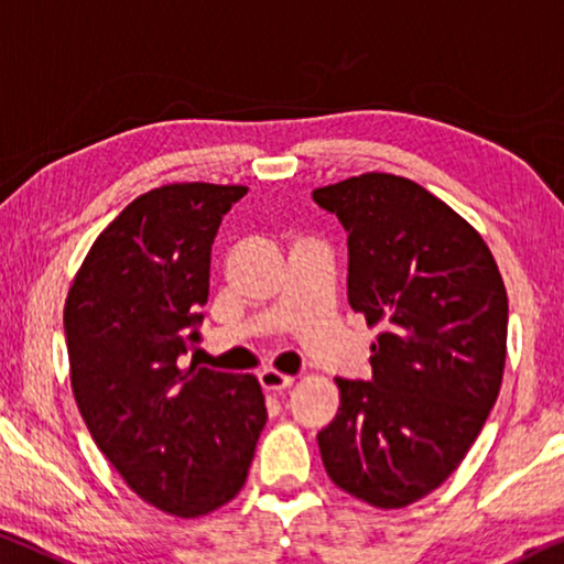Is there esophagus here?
I'll list each match as a JSON object with an SVG mask.
<instances>
[{
    "label": "esophagus",
    "mask_w": 564,
    "mask_h": 564,
    "mask_svg": "<svg viewBox=\"0 0 564 564\" xmlns=\"http://www.w3.org/2000/svg\"><path fill=\"white\" fill-rule=\"evenodd\" d=\"M259 383H262L264 391L276 393V391H284V388H290L294 383V378L284 376L280 370H264L259 372Z\"/></svg>",
    "instance_id": "obj_1"
}]
</instances>
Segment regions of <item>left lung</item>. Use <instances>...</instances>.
Returning <instances> with one entry per match:
<instances>
[{
	"mask_svg": "<svg viewBox=\"0 0 564 564\" xmlns=\"http://www.w3.org/2000/svg\"><path fill=\"white\" fill-rule=\"evenodd\" d=\"M312 198L348 234L350 307L383 327L370 380L335 378L319 454L343 491L405 507L454 474L497 403L505 282L479 234L409 178L362 173Z\"/></svg>",
	"mask_w": 564,
	"mask_h": 564,
	"instance_id": "left-lung-1",
	"label": "left lung"
}]
</instances>
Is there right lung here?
I'll list each match as a JSON object with an SVG mask.
<instances>
[{
    "mask_svg": "<svg viewBox=\"0 0 564 564\" xmlns=\"http://www.w3.org/2000/svg\"><path fill=\"white\" fill-rule=\"evenodd\" d=\"M245 194L171 184L138 196L95 239L65 302L73 393L95 444L176 517L237 497L267 423L254 376L181 368L202 343L216 229Z\"/></svg>",
    "mask_w": 564,
    "mask_h": 564,
    "instance_id": "add662e5",
    "label": "right lung"
}]
</instances>
